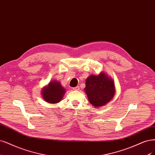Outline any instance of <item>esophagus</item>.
<instances>
[{"label": "esophagus", "mask_w": 155, "mask_h": 155, "mask_svg": "<svg viewBox=\"0 0 155 155\" xmlns=\"http://www.w3.org/2000/svg\"><path fill=\"white\" fill-rule=\"evenodd\" d=\"M74 90H79V87H74L73 88Z\"/></svg>", "instance_id": "1"}]
</instances>
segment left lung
Masks as SVG:
<instances>
[{
	"label": "left lung",
	"mask_w": 155,
	"mask_h": 155,
	"mask_svg": "<svg viewBox=\"0 0 155 155\" xmlns=\"http://www.w3.org/2000/svg\"><path fill=\"white\" fill-rule=\"evenodd\" d=\"M85 84L84 90L89 102L97 109L108 103L115 95V87L113 79L103 71L97 76H89Z\"/></svg>",
	"instance_id": "8db88e82"
}]
</instances>
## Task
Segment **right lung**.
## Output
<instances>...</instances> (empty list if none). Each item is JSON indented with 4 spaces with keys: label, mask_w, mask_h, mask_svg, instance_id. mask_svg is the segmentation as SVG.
<instances>
[{
    "label": "right lung",
    "mask_w": 155,
    "mask_h": 155,
    "mask_svg": "<svg viewBox=\"0 0 155 155\" xmlns=\"http://www.w3.org/2000/svg\"><path fill=\"white\" fill-rule=\"evenodd\" d=\"M65 92L66 90L61 86V83L53 80L42 88L41 96L47 103L56 104L61 101Z\"/></svg>",
    "instance_id": "1"
}]
</instances>
